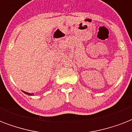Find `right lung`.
I'll use <instances>...</instances> for the list:
<instances>
[{"label": "right lung", "instance_id": "add662e5", "mask_svg": "<svg viewBox=\"0 0 132 132\" xmlns=\"http://www.w3.org/2000/svg\"><path fill=\"white\" fill-rule=\"evenodd\" d=\"M23 92L24 93H25V94H28V95H30V96H31L32 94H33V93H31H31H28V92H24V91H23Z\"/></svg>", "mask_w": 132, "mask_h": 132}]
</instances>
